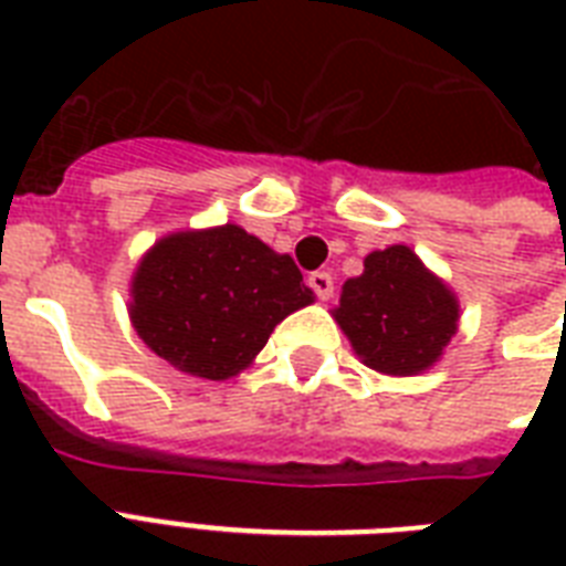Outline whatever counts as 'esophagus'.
<instances>
[{"label": "esophagus", "instance_id": "obj_1", "mask_svg": "<svg viewBox=\"0 0 566 566\" xmlns=\"http://www.w3.org/2000/svg\"><path fill=\"white\" fill-rule=\"evenodd\" d=\"M308 284H311V291L317 293L319 300H332V293H335V279H332V273H326V270L311 273Z\"/></svg>", "mask_w": 566, "mask_h": 566}]
</instances>
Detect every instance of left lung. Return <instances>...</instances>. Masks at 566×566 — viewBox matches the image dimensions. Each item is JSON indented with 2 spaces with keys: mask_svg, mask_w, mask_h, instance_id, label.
<instances>
[{
  "mask_svg": "<svg viewBox=\"0 0 566 566\" xmlns=\"http://www.w3.org/2000/svg\"><path fill=\"white\" fill-rule=\"evenodd\" d=\"M332 317L370 370L420 376L458 332L461 305L411 247L394 243L364 258V273L344 284Z\"/></svg>",
  "mask_w": 566,
  "mask_h": 566,
  "instance_id": "left-lung-1",
  "label": "left lung"
}]
</instances>
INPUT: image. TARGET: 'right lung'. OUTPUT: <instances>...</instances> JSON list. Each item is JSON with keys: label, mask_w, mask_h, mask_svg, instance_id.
<instances>
[{"label": "right lung", "mask_w": 566, "mask_h": 566, "mask_svg": "<svg viewBox=\"0 0 566 566\" xmlns=\"http://www.w3.org/2000/svg\"><path fill=\"white\" fill-rule=\"evenodd\" d=\"M128 296L140 340L176 370L208 381L247 370L273 328L314 302L293 258L234 222L155 240Z\"/></svg>", "instance_id": "right-lung-1"}]
</instances>
